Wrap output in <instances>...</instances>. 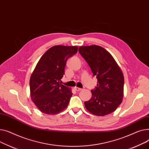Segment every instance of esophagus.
I'll list each match as a JSON object with an SVG mask.
<instances>
[{"mask_svg": "<svg viewBox=\"0 0 149 149\" xmlns=\"http://www.w3.org/2000/svg\"><path fill=\"white\" fill-rule=\"evenodd\" d=\"M74 90H75L76 91H81L82 89L81 88H78V87H74Z\"/></svg>", "mask_w": 149, "mask_h": 149, "instance_id": "esophagus-1", "label": "esophagus"}]
</instances>
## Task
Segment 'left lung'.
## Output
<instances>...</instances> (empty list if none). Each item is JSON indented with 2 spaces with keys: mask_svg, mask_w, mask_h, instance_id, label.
<instances>
[{
  "mask_svg": "<svg viewBox=\"0 0 149 149\" xmlns=\"http://www.w3.org/2000/svg\"><path fill=\"white\" fill-rule=\"evenodd\" d=\"M79 52L97 79V86L91 90V98L84 103L85 108L97 116L109 114L123 100V74L112 56L102 47L81 46Z\"/></svg>",
  "mask_w": 149,
  "mask_h": 149,
  "instance_id": "obj_1",
  "label": "left lung"
}]
</instances>
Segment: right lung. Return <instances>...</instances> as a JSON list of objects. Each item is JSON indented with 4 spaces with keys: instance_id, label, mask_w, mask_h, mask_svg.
<instances>
[{
    "instance_id": "right-lung-1",
    "label": "right lung",
    "mask_w": 149,
    "mask_h": 149,
    "mask_svg": "<svg viewBox=\"0 0 149 149\" xmlns=\"http://www.w3.org/2000/svg\"><path fill=\"white\" fill-rule=\"evenodd\" d=\"M77 46H55L44 54L31 76V97L39 110L55 115L65 109L73 95L71 89L61 84L69 58L77 52Z\"/></svg>"
}]
</instances>
